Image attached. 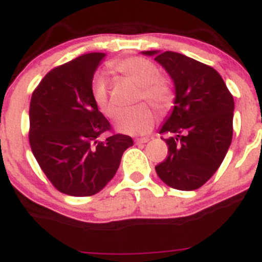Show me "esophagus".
<instances>
[{
	"instance_id": "esophagus-1",
	"label": "esophagus",
	"mask_w": 262,
	"mask_h": 262,
	"mask_svg": "<svg viewBox=\"0 0 262 262\" xmlns=\"http://www.w3.org/2000/svg\"><path fill=\"white\" fill-rule=\"evenodd\" d=\"M149 141V138H137L136 139V144H144V143H147V142Z\"/></svg>"
}]
</instances>
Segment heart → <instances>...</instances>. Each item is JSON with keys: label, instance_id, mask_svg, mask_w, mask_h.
Segmentation results:
<instances>
[{"label": "heart", "instance_id": "heart-1", "mask_svg": "<svg viewBox=\"0 0 262 262\" xmlns=\"http://www.w3.org/2000/svg\"><path fill=\"white\" fill-rule=\"evenodd\" d=\"M115 70L141 84L138 100H147L158 110H166L173 100V86L168 78L160 75L155 62L144 57H129L115 63ZM92 99L100 112L107 118H114L118 107L110 99L109 83L101 76L96 77L91 86ZM156 115L146 104L125 109L116 120V129L129 136H143L150 132Z\"/></svg>", "mask_w": 262, "mask_h": 262}]
</instances>
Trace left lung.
<instances>
[{"label":"left lung","instance_id":"left-lung-1","mask_svg":"<svg viewBox=\"0 0 262 262\" xmlns=\"http://www.w3.org/2000/svg\"><path fill=\"white\" fill-rule=\"evenodd\" d=\"M175 83V106L161 128L168 156L156 166L166 185L196 190L218 170L233 136V96L210 66L176 52L147 50ZM163 139V138H162Z\"/></svg>","mask_w":262,"mask_h":262}]
</instances>
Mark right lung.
<instances>
[{
	"label": "right lung",
	"mask_w": 262,
	"mask_h": 262,
	"mask_svg": "<svg viewBox=\"0 0 262 262\" xmlns=\"http://www.w3.org/2000/svg\"><path fill=\"white\" fill-rule=\"evenodd\" d=\"M105 53H87L49 71L31 95L29 143L34 157L58 191L91 196L114 178L124 150L133 146L112 132L91 94L96 68Z\"/></svg>",
	"instance_id": "right-lung-1"
}]
</instances>
